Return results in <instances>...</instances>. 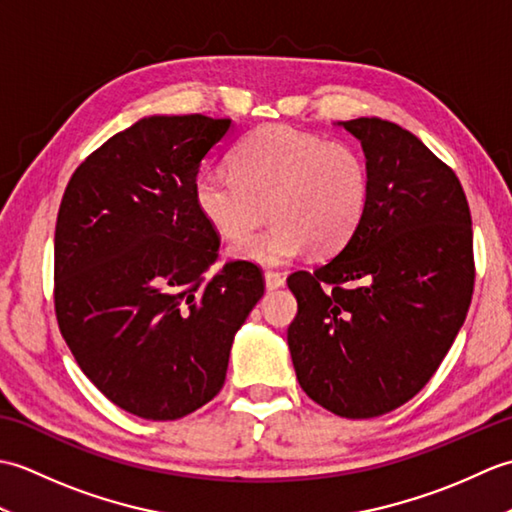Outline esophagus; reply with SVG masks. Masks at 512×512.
I'll use <instances>...</instances> for the list:
<instances>
[{
  "label": "esophagus",
  "instance_id": "34e87169",
  "mask_svg": "<svg viewBox=\"0 0 512 512\" xmlns=\"http://www.w3.org/2000/svg\"><path fill=\"white\" fill-rule=\"evenodd\" d=\"M264 281H266V288L268 290H277L286 284V277L281 273H273V270H266L264 273Z\"/></svg>",
  "mask_w": 512,
  "mask_h": 512
}]
</instances>
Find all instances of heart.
I'll return each instance as SVG.
<instances>
[{"label": "heart", "instance_id": "1", "mask_svg": "<svg viewBox=\"0 0 512 512\" xmlns=\"http://www.w3.org/2000/svg\"><path fill=\"white\" fill-rule=\"evenodd\" d=\"M193 202L224 239L252 230L268 203L274 224L239 240L231 255L281 266L312 248L334 253L350 242L369 204V169L352 145L266 125L235 147L233 169L209 167L195 176Z\"/></svg>", "mask_w": 512, "mask_h": 512}]
</instances>
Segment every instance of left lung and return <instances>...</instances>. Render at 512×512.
I'll list each match as a JSON object with an SVG mask.
<instances>
[{
    "label": "left lung",
    "instance_id": "left-lung-1",
    "mask_svg": "<svg viewBox=\"0 0 512 512\" xmlns=\"http://www.w3.org/2000/svg\"><path fill=\"white\" fill-rule=\"evenodd\" d=\"M361 140L369 204L356 235L314 273H292L297 380L341 418L405 405L436 374L471 306L469 202L458 176L383 118L339 123Z\"/></svg>",
    "mask_w": 512,
    "mask_h": 512
}]
</instances>
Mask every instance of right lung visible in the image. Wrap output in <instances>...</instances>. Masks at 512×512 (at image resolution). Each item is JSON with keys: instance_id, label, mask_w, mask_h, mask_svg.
Instances as JSON below:
<instances>
[{"instance_id": "add662e5", "label": "right lung", "mask_w": 512, "mask_h": 512, "mask_svg": "<svg viewBox=\"0 0 512 512\" xmlns=\"http://www.w3.org/2000/svg\"><path fill=\"white\" fill-rule=\"evenodd\" d=\"M231 118L147 116L74 171L54 231L59 330L99 391L145 420H178L222 389L235 332L264 295L250 262L213 279L220 237L193 202Z\"/></svg>"}]
</instances>
